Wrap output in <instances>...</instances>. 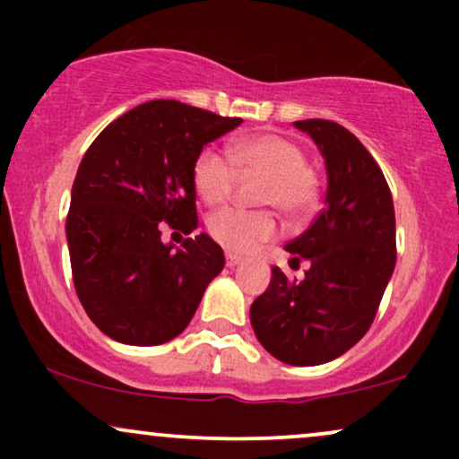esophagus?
Listing matches in <instances>:
<instances>
[{
	"mask_svg": "<svg viewBox=\"0 0 459 459\" xmlns=\"http://www.w3.org/2000/svg\"><path fill=\"white\" fill-rule=\"evenodd\" d=\"M241 261H244V259H241V256L230 255V252H229V255H226V265H229V267H237Z\"/></svg>",
	"mask_w": 459,
	"mask_h": 459,
	"instance_id": "1",
	"label": "esophagus"
}]
</instances>
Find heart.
<instances>
[{
	"label": "heart",
	"instance_id": "b5f03b06",
	"mask_svg": "<svg viewBox=\"0 0 459 459\" xmlns=\"http://www.w3.org/2000/svg\"><path fill=\"white\" fill-rule=\"evenodd\" d=\"M229 157L215 149L198 152L192 183L204 204H220L233 194L237 175L265 177L256 189V204L276 209L284 222L296 224L313 212L319 198V178L298 142L276 134H261L229 144ZM207 230L229 252H250L276 237L270 212L226 207L209 215Z\"/></svg>",
	"mask_w": 459,
	"mask_h": 459
}]
</instances>
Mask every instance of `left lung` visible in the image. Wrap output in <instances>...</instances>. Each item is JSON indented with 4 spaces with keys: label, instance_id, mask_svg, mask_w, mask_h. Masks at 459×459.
<instances>
[{
    "label": "left lung",
    "instance_id": "obj_1",
    "mask_svg": "<svg viewBox=\"0 0 459 459\" xmlns=\"http://www.w3.org/2000/svg\"><path fill=\"white\" fill-rule=\"evenodd\" d=\"M319 146L328 170L325 207L284 246L291 265L308 261L302 281L273 267L270 287L252 302L256 339L278 360L313 367L354 347L376 319L391 281L394 207L380 166L343 125L298 120Z\"/></svg>",
    "mask_w": 459,
    "mask_h": 459
}]
</instances>
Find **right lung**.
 <instances>
[{
    "instance_id": "1",
    "label": "right lung",
    "mask_w": 459,
    "mask_h": 459,
    "mask_svg": "<svg viewBox=\"0 0 459 459\" xmlns=\"http://www.w3.org/2000/svg\"><path fill=\"white\" fill-rule=\"evenodd\" d=\"M239 125L241 118L157 99L109 123L86 151L66 239L79 302L109 339L168 343L222 272L224 252L212 237H189L175 252L161 229H198L194 160Z\"/></svg>"
}]
</instances>
